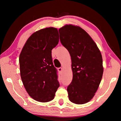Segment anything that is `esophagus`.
<instances>
[{
    "label": "esophagus",
    "instance_id": "34e87169",
    "mask_svg": "<svg viewBox=\"0 0 121 121\" xmlns=\"http://www.w3.org/2000/svg\"><path fill=\"white\" fill-rule=\"evenodd\" d=\"M62 68H61V67H60V68H58V71L60 73L61 72V71H62Z\"/></svg>",
    "mask_w": 121,
    "mask_h": 121
}]
</instances>
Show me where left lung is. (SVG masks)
Here are the masks:
<instances>
[{
	"label": "left lung",
	"instance_id": "8db88e82",
	"mask_svg": "<svg viewBox=\"0 0 121 121\" xmlns=\"http://www.w3.org/2000/svg\"><path fill=\"white\" fill-rule=\"evenodd\" d=\"M60 42L70 53L73 79L67 87L68 98L78 105L95 96L104 72L101 52L90 36L78 26L66 24L59 29Z\"/></svg>",
	"mask_w": 121,
	"mask_h": 121
}]
</instances>
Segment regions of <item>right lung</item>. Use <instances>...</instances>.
<instances>
[{
  "instance_id": "add662e5",
  "label": "right lung",
  "mask_w": 121,
  "mask_h": 121,
  "mask_svg": "<svg viewBox=\"0 0 121 121\" xmlns=\"http://www.w3.org/2000/svg\"><path fill=\"white\" fill-rule=\"evenodd\" d=\"M59 41L56 28L42 29L29 37L20 54L23 84L28 95L37 101L52 100L60 86L51 55V51Z\"/></svg>"
}]
</instances>
